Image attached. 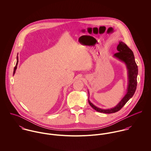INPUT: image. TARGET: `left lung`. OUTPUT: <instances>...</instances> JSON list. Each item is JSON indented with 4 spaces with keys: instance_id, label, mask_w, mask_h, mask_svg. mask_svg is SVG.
I'll use <instances>...</instances> for the list:
<instances>
[{
    "instance_id": "1",
    "label": "left lung",
    "mask_w": 151,
    "mask_h": 151,
    "mask_svg": "<svg viewBox=\"0 0 151 151\" xmlns=\"http://www.w3.org/2000/svg\"><path fill=\"white\" fill-rule=\"evenodd\" d=\"M117 49L119 52L115 53L114 55V57L123 62L126 65L128 70L129 83L127 92L126 95L121 100V101L115 107L108 109H102L97 108L88 99V102L91 106L98 112L109 114L118 111L125 105V104L129 101V99L132 97L137 88L138 66L135 63L134 55L132 51L129 49L126 44L123 42H119V44L117 47Z\"/></svg>"
}]
</instances>
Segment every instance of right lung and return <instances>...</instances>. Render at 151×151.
<instances>
[{"label": "right lung", "mask_w": 151, "mask_h": 151, "mask_svg": "<svg viewBox=\"0 0 151 151\" xmlns=\"http://www.w3.org/2000/svg\"><path fill=\"white\" fill-rule=\"evenodd\" d=\"M18 62H19V57H18V55H17V63H16V65H15L14 68V71H13V74H15V72H16V70L17 69V65H18Z\"/></svg>", "instance_id": "1"}]
</instances>
